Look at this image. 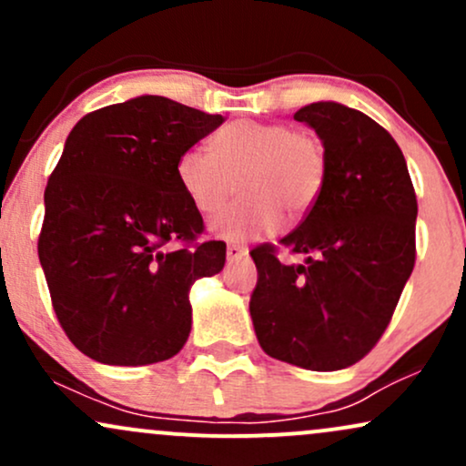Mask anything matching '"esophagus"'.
<instances>
[{
    "instance_id": "obj_1",
    "label": "esophagus",
    "mask_w": 466,
    "mask_h": 466,
    "mask_svg": "<svg viewBox=\"0 0 466 466\" xmlns=\"http://www.w3.org/2000/svg\"><path fill=\"white\" fill-rule=\"evenodd\" d=\"M248 248L245 245H238V243H229L228 245V260L229 263H238L240 258H245L248 256Z\"/></svg>"
}]
</instances>
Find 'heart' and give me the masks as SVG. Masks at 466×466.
<instances>
[{"instance_id": "heart-1", "label": "heart", "mask_w": 466, "mask_h": 466, "mask_svg": "<svg viewBox=\"0 0 466 466\" xmlns=\"http://www.w3.org/2000/svg\"><path fill=\"white\" fill-rule=\"evenodd\" d=\"M210 151H184L175 173L201 215L217 212L238 181L245 199L210 221L212 232L226 240L269 237L280 228L282 215L302 221L318 206L329 177L322 137L285 122H229L212 137Z\"/></svg>"}]
</instances>
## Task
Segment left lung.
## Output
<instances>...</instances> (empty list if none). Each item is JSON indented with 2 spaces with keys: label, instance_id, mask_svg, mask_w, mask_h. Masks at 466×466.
I'll use <instances>...</instances> for the list:
<instances>
[{
  "label": "left lung",
  "instance_id": "obj_1",
  "mask_svg": "<svg viewBox=\"0 0 466 466\" xmlns=\"http://www.w3.org/2000/svg\"><path fill=\"white\" fill-rule=\"evenodd\" d=\"M322 137L329 177L318 206L278 248L251 249L258 282L249 300L258 344L307 370H341L388 329L416 260V192L394 137L361 111L311 103L293 114Z\"/></svg>",
  "mask_w": 466,
  "mask_h": 466
}]
</instances>
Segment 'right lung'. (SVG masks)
Returning <instances> with one entry per match:
<instances>
[{"instance_id": "add662e5", "label": "right lung", "mask_w": 466, "mask_h": 466, "mask_svg": "<svg viewBox=\"0 0 466 466\" xmlns=\"http://www.w3.org/2000/svg\"><path fill=\"white\" fill-rule=\"evenodd\" d=\"M223 120L137 96L80 117L67 136L46 186L39 260L58 322L83 355L147 366L184 349L190 287L223 269L226 243H197L203 218L175 166Z\"/></svg>"}]
</instances>
